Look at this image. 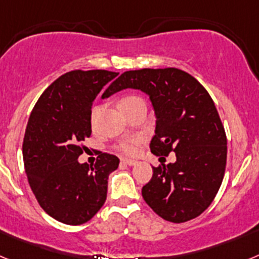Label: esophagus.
<instances>
[{
	"instance_id": "1",
	"label": "esophagus",
	"mask_w": 259,
	"mask_h": 259,
	"mask_svg": "<svg viewBox=\"0 0 259 259\" xmlns=\"http://www.w3.org/2000/svg\"><path fill=\"white\" fill-rule=\"evenodd\" d=\"M122 163L127 164V166H134V164H136V161H134V159H127V158H123Z\"/></svg>"
}]
</instances>
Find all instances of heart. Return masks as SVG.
<instances>
[{
    "mask_svg": "<svg viewBox=\"0 0 259 259\" xmlns=\"http://www.w3.org/2000/svg\"><path fill=\"white\" fill-rule=\"evenodd\" d=\"M139 102H144L139 96H125L120 100L119 102V106H128V105L139 104ZM98 113H100V106H95L92 109V114H91V122L92 124L96 123V119H97ZM143 143V137L141 136H134V137H125L123 140L119 141L115 145V149L118 152H120L124 155H135L137 153V146Z\"/></svg>",
    "mask_w": 259,
    "mask_h": 259,
    "instance_id": "heart-1",
    "label": "heart"
}]
</instances>
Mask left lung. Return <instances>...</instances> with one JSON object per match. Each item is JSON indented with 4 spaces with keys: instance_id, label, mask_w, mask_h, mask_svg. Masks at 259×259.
<instances>
[{
    "instance_id": "left-lung-1",
    "label": "left lung",
    "mask_w": 259,
    "mask_h": 259,
    "mask_svg": "<svg viewBox=\"0 0 259 259\" xmlns=\"http://www.w3.org/2000/svg\"><path fill=\"white\" fill-rule=\"evenodd\" d=\"M125 88L149 95L157 116L152 153L176 155L175 163L153 167L144 200L164 221L197 218L214 201L227 163V136L211 97L197 79L174 67L125 71L102 97Z\"/></svg>"
}]
</instances>
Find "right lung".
Here are the masks:
<instances>
[{"instance_id": "right-lung-1", "label": "right lung", "mask_w": 259, "mask_h": 259, "mask_svg": "<svg viewBox=\"0 0 259 259\" xmlns=\"http://www.w3.org/2000/svg\"><path fill=\"white\" fill-rule=\"evenodd\" d=\"M118 75L106 70H74L54 80L32 110L23 140L29 187L38 205L61 223L79 226L106 201L107 179L119 158L98 153L96 163H79L91 136L93 100Z\"/></svg>"}]
</instances>
